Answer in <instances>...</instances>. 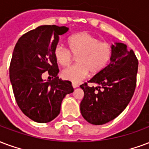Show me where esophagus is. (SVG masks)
Listing matches in <instances>:
<instances>
[{"instance_id": "obj_1", "label": "esophagus", "mask_w": 149, "mask_h": 149, "mask_svg": "<svg viewBox=\"0 0 149 149\" xmlns=\"http://www.w3.org/2000/svg\"><path fill=\"white\" fill-rule=\"evenodd\" d=\"M72 87H73L74 88H77V87H78V84H77L73 83V82H72Z\"/></svg>"}]
</instances>
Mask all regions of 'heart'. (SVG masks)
<instances>
[{
    "label": "heart",
    "instance_id": "1",
    "mask_svg": "<svg viewBox=\"0 0 149 149\" xmlns=\"http://www.w3.org/2000/svg\"><path fill=\"white\" fill-rule=\"evenodd\" d=\"M69 49L61 45L56 46L54 56L56 61L62 67H68L77 56L78 64L61 72L63 79L78 83L88 75L99 73L110 62L113 50L107 42L88 32H78L71 35L68 40Z\"/></svg>",
    "mask_w": 149,
    "mask_h": 149
}]
</instances>
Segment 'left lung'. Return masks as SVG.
<instances>
[{"label":"left lung","instance_id":"left-lung-1","mask_svg":"<svg viewBox=\"0 0 149 149\" xmlns=\"http://www.w3.org/2000/svg\"><path fill=\"white\" fill-rule=\"evenodd\" d=\"M111 48V63L88 81L99 86L89 87L86 82L80 86L84 92L80 112L93 125L105 124L118 116L136 88L138 60L133 50H128L126 45L120 42Z\"/></svg>","mask_w":149,"mask_h":149}]
</instances>
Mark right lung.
I'll use <instances>...</instances> for the list:
<instances>
[{"mask_svg":"<svg viewBox=\"0 0 149 149\" xmlns=\"http://www.w3.org/2000/svg\"><path fill=\"white\" fill-rule=\"evenodd\" d=\"M68 30L64 26H40L22 35L14 48L9 66L14 96L22 112L36 122L54 119L65 96L73 91L70 81L57 77L59 69L54 56L59 35ZM45 71L54 78L52 81L42 80Z\"/></svg>","mask_w":149,"mask_h":149,"instance_id":"obj_1","label":"right lung"}]
</instances>
